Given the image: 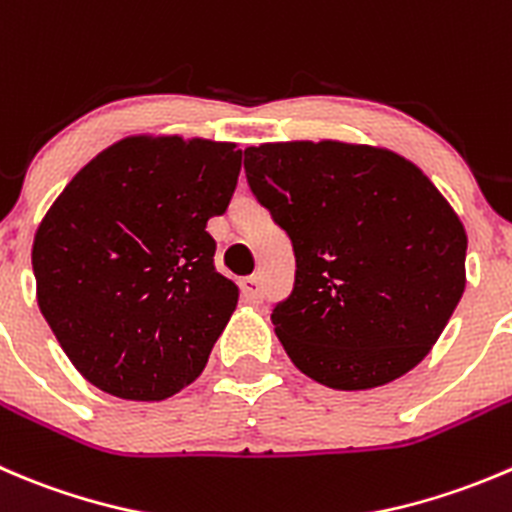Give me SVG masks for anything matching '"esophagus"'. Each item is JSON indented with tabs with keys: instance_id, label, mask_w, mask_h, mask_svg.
Listing matches in <instances>:
<instances>
[{
	"instance_id": "obj_1",
	"label": "esophagus",
	"mask_w": 512,
	"mask_h": 512,
	"mask_svg": "<svg viewBox=\"0 0 512 512\" xmlns=\"http://www.w3.org/2000/svg\"><path fill=\"white\" fill-rule=\"evenodd\" d=\"M240 292L242 300L250 302V305H260L262 302V287L257 277H245V280H240Z\"/></svg>"
}]
</instances>
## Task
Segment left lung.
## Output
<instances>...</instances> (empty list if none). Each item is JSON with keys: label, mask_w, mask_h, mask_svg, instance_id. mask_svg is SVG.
<instances>
[{"label": "left lung", "mask_w": 512, "mask_h": 512, "mask_svg": "<svg viewBox=\"0 0 512 512\" xmlns=\"http://www.w3.org/2000/svg\"><path fill=\"white\" fill-rule=\"evenodd\" d=\"M245 172L295 247V287L272 310L292 365L332 390L413 370L465 292L468 235L428 175L337 140L247 147Z\"/></svg>", "instance_id": "8db88e82"}]
</instances>
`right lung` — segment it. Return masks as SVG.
Masks as SVG:
<instances>
[{
  "instance_id": "add662e5",
  "label": "right lung",
  "mask_w": 512,
  "mask_h": 512,
  "mask_svg": "<svg viewBox=\"0 0 512 512\" xmlns=\"http://www.w3.org/2000/svg\"><path fill=\"white\" fill-rule=\"evenodd\" d=\"M235 142L132 135L72 177L32 245L37 302L94 388L165 400L207 365L237 307L207 220L230 205Z\"/></svg>"
}]
</instances>
